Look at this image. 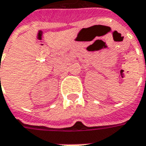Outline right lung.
Segmentation results:
<instances>
[{"mask_svg": "<svg viewBox=\"0 0 146 146\" xmlns=\"http://www.w3.org/2000/svg\"><path fill=\"white\" fill-rule=\"evenodd\" d=\"M0 80H1V78H0Z\"/></svg>", "mask_w": 146, "mask_h": 146, "instance_id": "add662e5", "label": "right lung"}]
</instances>
